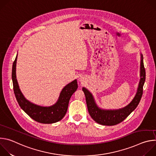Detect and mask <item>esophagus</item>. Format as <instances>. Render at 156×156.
I'll use <instances>...</instances> for the list:
<instances>
[{"label":"esophagus","mask_w":156,"mask_h":156,"mask_svg":"<svg viewBox=\"0 0 156 156\" xmlns=\"http://www.w3.org/2000/svg\"><path fill=\"white\" fill-rule=\"evenodd\" d=\"M80 81H83V80H82V79H80Z\"/></svg>","instance_id":"esophagus-1"}]
</instances>
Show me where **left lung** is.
Returning a JSON list of instances; mask_svg holds the SVG:
<instances>
[{
	"label": "left lung",
	"mask_w": 156,
	"mask_h": 156,
	"mask_svg": "<svg viewBox=\"0 0 156 156\" xmlns=\"http://www.w3.org/2000/svg\"><path fill=\"white\" fill-rule=\"evenodd\" d=\"M141 79L140 81L138 91L133 101L123 108L115 110H102L97 106L94 98L87 90L83 87V91L86 97V101L88 112L91 118L97 123L107 126H112L120 123L123 121L134 110L140 103L143 92V86L146 80V71L143 63V58L141 55Z\"/></svg>",
	"instance_id": "left-lung-1"
}]
</instances>
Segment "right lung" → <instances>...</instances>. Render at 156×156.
Returning <instances> with one entry per match:
<instances>
[{
    "mask_svg": "<svg viewBox=\"0 0 156 156\" xmlns=\"http://www.w3.org/2000/svg\"><path fill=\"white\" fill-rule=\"evenodd\" d=\"M16 58L17 55L13 63L12 78L13 91L20 107L31 119L41 123H53L61 120L67 111L71 96L78 88L76 80H75L71 82L63 89L58 100L54 105L41 107L35 105L27 101L20 91L16 78Z\"/></svg>",
    "mask_w": 156,
    "mask_h": 156,
    "instance_id": "1",
    "label": "right lung"
}]
</instances>
